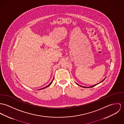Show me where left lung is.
Segmentation results:
<instances>
[{
  "label": "left lung",
  "mask_w": 124,
  "mask_h": 124,
  "mask_svg": "<svg viewBox=\"0 0 124 124\" xmlns=\"http://www.w3.org/2000/svg\"><path fill=\"white\" fill-rule=\"evenodd\" d=\"M105 78H104V79H103V80H102V81H101V82H100L99 83H98V84H99V83H101V82H103V81H104V80H105ZM76 84H77V85H79V86H82V87H84V88H89V87H90H90H94V86H96V85H97V84H96V85H92V86H88V87H86V86H81V85H78V84H77V83H76Z\"/></svg>",
  "instance_id": "left-lung-1"
}]
</instances>
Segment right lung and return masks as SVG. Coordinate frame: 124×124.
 Masks as SVG:
<instances>
[{"label":"right lung","mask_w":124,"mask_h":124,"mask_svg":"<svg viewBox=\"0 0 124 124\" xmlns=\"http://www.w3.org/2000/svg\"><path fill=\"white\" fill-rule=\"evenodd\" d=\"M53 79H54V78H53ZM53 80H52V81H51V82L50 83V84H49V85H47V86H46V87H44V88H41V89H39V90H40V89H44V88H46V87H48V86H49V85H51V84H52V83L53 82Z\"/></svg>","instance_id":"obj_1"}]
</instances>
